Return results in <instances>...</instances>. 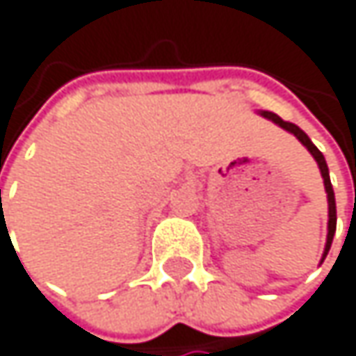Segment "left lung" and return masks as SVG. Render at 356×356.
<instances>
[{
  "label": "left lung",
  "instance_id": "1",
  "mask_svg": "<svg viewBox=\"0 0 356 356\" xmlns=\"http://www.w3.org/2000/svg\"><path fill=\"white\" fill-rule=\"evenodd\" d=\"M263 116L265 118H269V120H273V122H277L280 127H284L286 131H290V133H294L300 141H302V145H307V149L313 154V158L317 160V164H319V168H321V177H323V184H325V192H327V207H330V223H327V244H325V252H323V259L327 257V252H330V246H332V240H334V234H336V198H334V190H332V181H330V170H327V164H325V158H323V154L317 149V145L307 137V133L302 131V129H298L294 122H288V120H284V118H280L277 114H273V112H263Z\"/></svg>",
  "mask_w": 356,
  "mask_h": 356
}]
</instances>
